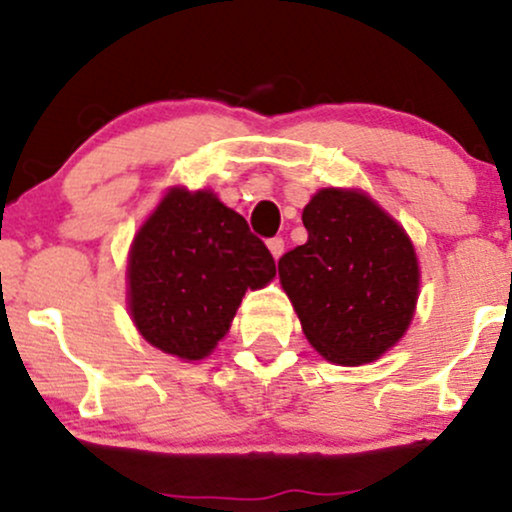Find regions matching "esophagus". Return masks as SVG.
Wrapping results in <instances>:
<instances>
[{
	"label": "esophagus",
	"instance_id": "1",
	"mask_svg": "<svg viewBox=\"0 0 512 512\" xmlns=\"http://www.w3.org/2000/svg\"><path fill=\"white\" fill-rule=\"evenodd\" d=\"M267 248H269V252H272V255L276 257V260H279L281 255H284V238H269L267 240Z\"/></svg>",
	"mask_w": 512,
	"mask_h": 512
}]
</instances>
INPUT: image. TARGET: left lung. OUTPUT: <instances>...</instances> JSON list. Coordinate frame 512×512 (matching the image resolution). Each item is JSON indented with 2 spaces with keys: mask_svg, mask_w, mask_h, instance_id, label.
<instances>
[{
  "mask_svg": "<svg viewBox=\"0 0 512 512\" xmlns=\"http://www.w3.org/2000/svg\"><path fill=\"white\" fill-rule=\"evenodd\" d=\"M305 245L281 255L308 342L327 361H375L414 315L419 264L402 226L361 192L320 190L303 209Z\"/></svg>",
  "mask_w": 512,
  "mask_h": 512,
  "instance_id": "left-lung-1",
  "label": "left lung"
}]
</instances>
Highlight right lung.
I'll list each match as a JSON object with an SVG mask.
<instances>
[{
  "label": "right lung",
  "mask_w": 512,
  "mask_h": 512,
  "mask_svg": "<svg viewBox=\"0 0 512 512\" xmlns=\"http://www.w3.org/2000/svg\"><path fill=\"white\" fill-rule=\"evenodd\" d=\"M274 274L243 216L211 192L173 190L134 238L129 310L146 342L197 361L228 332L245 291Z\"/></svg>",
  "instance_id": "1"
}]
</instances>
